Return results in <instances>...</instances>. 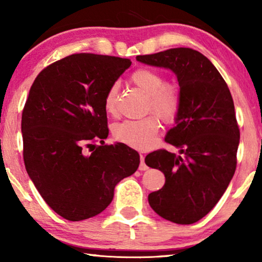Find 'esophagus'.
<instances>
[{
  "label": "esophagus",
  "instance_id": "esophagus-1",
  "mask_svg": "<svg viewBox=\"0 0 262 262\" xmlns=\"http://www.w3.org/2000/svg\"><path fill=\"white\" fill-rule=\"evenodd\" d=\"M140 159H141V163H140V167H138V169H140L141 171H146L148 169V166L146 165V163H144V156H143V154H141Z\"/></svg>",
  "mask_w": 262,
  "mask_h": 262
}]
</instances>
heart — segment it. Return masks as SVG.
<instances>
[{
  "label": "heart",
  "mask_w": 262,
  "mask_h": 262,
  "mask_svg": "<svg viewBox=\"0 0 262 262\" xmlns=\"http://www.w3.org/2000/svg\"><path fill=\"white\" fill-rule=\"evenodd\" d=\"M131 81L148 95L147 112L151 114L136 120H124L114 125L113 136L118 142L136 149L146 150L156 142L160 131V119L173 122L182 108V96L179 86L165 82V76L150 68H140L131 74ZM119 83L113 82L104 95V109L116 114Z\"/></svg>",
  "instance_id": "b5f03b06"
}]
</instances>
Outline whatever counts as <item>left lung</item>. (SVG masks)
<instances>
[{
	"mask_svg": "<svg viewBox=\"0 0 262 262\" xmlns=\"http://www.w3.org/2000/svg\"><path fill=\"white\" fill-rule=\"evenodd\" d=\"M136 59L172 70L182 96L176 126L165 142L185 158L165 149L148 154L147 165L165 175V185L151 192L148 202L165 220L194 224L217 204L237 166L241 134L230 89L214 64L192 48H171Z\"/></svg>",
	"mask_w": 262,
	"mask_h": 262,
	"instance_id": "1",
	"label": "left lung"
}]
</instances>
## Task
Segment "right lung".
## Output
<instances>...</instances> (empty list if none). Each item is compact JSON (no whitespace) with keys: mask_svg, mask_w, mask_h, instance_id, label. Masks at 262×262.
Instances as JSON below:
<instances>
[{"mask_svg":"<svg viewBox=\"0 0 262 262\" xmlns=\"http://www.w3.org/2000/svg\"><path fill=\"white\" fill-rule=\"evenodd\" d=\"M130 67L125 58L76 53L50 64L32 83L21 114L25 169L47 205L67 220L102 212L116 183L140 165L132 148L104 143L105 91Z\"/></svg>","mask_w":262,"mask_h":262,"instance_id":"add662e5","label":"right lung"}]
</instances>
